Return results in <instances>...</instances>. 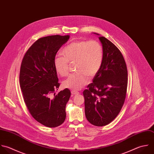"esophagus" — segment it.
I'll return each instance as SVG.
<instances>
[{
  "label": "esophagus",
  "mask_w": 154,
  "mask_h": 154,
  "mask_svg": "<svg viewBox=\"0 0 154 154\" xmlns=\"http://www.w3.org/2000/svg\"><path fill=\"white\" fill-rule=\"evenodd\" d=\"M71 94L72 95H77V94H79V92H77V91H71Z\"/></svg>",
  "instance_id": "1"
}]
</instances>
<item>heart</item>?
Masks as SVG:
<instances>
[{
	"label": "heart",
	"mask_w": 154,
	"mask_h": 154,
	"mask_svg": "<svg viewBox=\"0 0 154 154\" xmlns=\"http://www.w3.org/2000/svg\"><path fill=\"white\" fill-rule=\"evenodd\" d=\"M62 54L63 57L54 58V68L60 76L65 77L69 73V63L75 62L77 72L63 82L64 88L72 90H79L86 85L89 77L94 78L100 71L104 59L103 47L95 40L73 41L62 50Z\"/></svg>",
	"instance_id": "1"
}]
</instances>
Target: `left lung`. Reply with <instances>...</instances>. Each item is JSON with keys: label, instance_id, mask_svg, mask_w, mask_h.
<instances>
[{"label": "left lung", "instance_id": "obj_1", "mask_svg": "<svg viewBox=\"0 0 154 154\" xmlns=\"http://www.w3.org/2000/svg\"><path fill=\"white\" fill-rule=\"evenodd\" d=\"M99 39L104 50L103 64L83 95L86 119L91 124L102 127L116 118L124 104L128 71L117 47L104 36H100Z\"/></svg>", "mask_w": 154, "mask_h": 154}]
</instances>
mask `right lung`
Returning <instances> with one entry per match:
<instances>
[{"label": "right lung", "mask_w": 154, "mask_h": 154, "mask_svg": "<svg viewBox=\"0 0 154 154\" xmlns=\"http://www.w3.org/2000/svg\"><path fill=\"white\" fill-rule=\"evenodd\" d=\"M69 38V35H56L38 39L26 51L21 64L20 85L24 103L32 117L50 128L65 121L66 104L71 96L68 88L54 93L60 84L54 59Z\"/></svg>", "instance_id": "obj_1"}]
</instances>
